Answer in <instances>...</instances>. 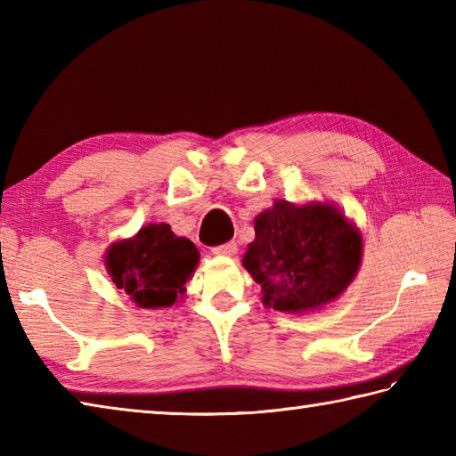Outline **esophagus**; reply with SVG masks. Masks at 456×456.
Wrapping results in <instances>:
<instances>
[{"mask_svg":"<svg viewBox=\"0 0 456 456\" xmlns=\"http://www.w3.org/2000/svg\"><path fill=\"white\" fill-rule=\"evenodd\" d=\"M213 255L217 256H235L237 255V245L235 243H225V245H219L211 250Z\"/></svg>","mask_w":456,"mask_h":456,"instance_id":"1","label":"esophagus"}]
</instances>
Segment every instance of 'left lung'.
I'll use <instances>...</instances> for the list:
<instances>
[{"label": "left lung", "instance_id": "8db88e82", "mask_svg": "<svg viewBox=\"0 0 456 456\" xmlns=\"http://www.w3.org/2000/svg\"><path fill=\"white\" fill-rule=\"evenodd\" d=\"M362 263V235L331 201L276 200L255 217L243 266L263 305L284 314L323 309L345 294Z\"/></svg>", "mask_w": 456, "mask_h": 456}]
</instances>
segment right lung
<instances>
[{"instance_id":"1","label":"right lung","mask_w":456,"mask_h":456,"mask_svg":"<svg viewBox=\"0 0 456 456\" xmlns=\"http://www.w3.org/2000/svg\"><path fill=\"white\" fill-rule=\"evenodd\" d=\"M111 282L142 309H162L186 296V282L200 263L196 245L178 237L168 223H149L105 250Z\"/></svg>"}]
</instances>
